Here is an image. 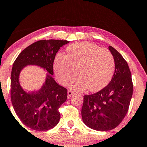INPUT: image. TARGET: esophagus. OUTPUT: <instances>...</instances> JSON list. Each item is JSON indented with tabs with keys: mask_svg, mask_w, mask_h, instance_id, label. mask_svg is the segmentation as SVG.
<instances>
[{
	"mask_svg": "<svg viewBox=\"0 0 147 147\" xmlns=\"http://www.w3.org/2000/svg\"><path fill=\"white\" fill-rule=\"evenodd\" d=\"M74 92L71 90H68V98H70V96L73 94Z\"/></svg>",
	"mask_w": 147,
	"mask_h": 147,
	"instance_id": "1",
	"label": "esophagus"
}]
</instances>
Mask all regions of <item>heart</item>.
<instances>
[{"label":"heart","instance_id":"obj_1","mask_svg":"<svg viewBox=\"0 0 147 147\" xmlns=\"http://www.w3.org/2000/svg\"><path fill=\"white\" fill-rule=\"evenodd\" d=\"M66 55L59 53L54 59L53 70L57 79L65 84L75 73L79 75L69 81L71 89L81 91L88 88L91 92L102 89L112 80L115 72V60L108 49L88 42L69 45Z\"/></svg>","mask_w":147,"mask_h":147}]
</instances>
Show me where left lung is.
<instances>
[{
  "mask_svg": "<svg viewBox=\"0 0 147 147\" xmlns=\"http://www.w3.org/2000/svg\"><path fill=\"white\" fill-rule=\"evenodd\" d=\"M109 49L115 60V72L109 84L96 93L84 96L81 116L84 123L92 129H114L128 112L133 82L127 61L114 48Z\"/></svg>",
  "mask_w": 147,
  "mask_h": 147,
  "instance_id": "8db88e82",
  "label": "left lung"
}]
</instances>
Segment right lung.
<instances>
[{
    "instance_id": "right-lung-1",
    "label": "right lung",
    "mask_w": 147,
    "mask_h": 147,
    "mask_svg": "<svg viewBox=\"0 0 147 147\" xmlns=\"http://www.w3.org/2000/svg\"><path fill=\"white\" fill-rule=\"evenodd\" d=\"M67 40H42L24 49L13 62L11 74V100L17 116L26 127L36 131H47L55 127L60 119L59 108L67 99L66 88L54 80L53 62L60 47ZM26 65H37L47 70L42 88L26 93L21 88L19 75Z\"/></svg>"
}]
</instances>
